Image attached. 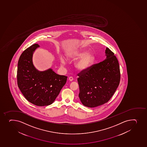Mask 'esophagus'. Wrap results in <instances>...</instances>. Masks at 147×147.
Masks as SVG:
<instances>
[{
	"mask_svg": "<svg viewBox=\"0 0 147 147\" xmlns=\"http://www.w3.org/2000/svg\"><path fill=\"white\" fill-rule=\"evenodd\" d=\"M69 80H70V81H72L73 80V78L72 77H69Z\"/></svg>",
	"mask_w": 147,
	"mask_h": 147,
	"instance_id": "obj_1",
	"label": "esophagus"
}]
</instances>
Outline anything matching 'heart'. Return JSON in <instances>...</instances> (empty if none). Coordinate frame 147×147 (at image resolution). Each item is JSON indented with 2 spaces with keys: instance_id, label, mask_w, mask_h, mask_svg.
<instances>
[{
  "instance_id": "obj_1",
  "label": "heart",
  "mask_w": 147,
  "mask_h": 147,
  "mask_svg": "<svg viewBox=\"0 0 147 147\" xmlns=\"http://www.w3.org/2000/svg\"><path fill=\"white\" fill-rule=\"evenodd\" d=\"M87 51L85 50H80L75 52L73 55L68 56V58L70 60H77L80 59L76 62L75 67L78 70L80 71H85L89 69L94 65L95 61V55L92 53H87ZM60 61L62 65L65 64V59L63 58H60Z\"/></svg>"
}]
</instances>
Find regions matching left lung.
I'll use <instances>...</instances> for the list:
<instances>
[{"mask_svg":"<svg viewBox=\"0 0 147 147\" xmlns=\"http://www.w3.org/2000/svg\"><path fill=\"white\" fill-rule=\"evenodd\" d=\"M107 58L78 74L79 96L84 106L94 108L108 102L120 84V66L114 53L107 48Z\"/></svg>","mask_w":147,"mask_h":147,"instance_id":"left-lung-1","label":"left lung"}]
</instances>
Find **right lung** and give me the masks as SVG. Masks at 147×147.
<instances>
[{"instance_id":"right-lung-1","label":"right lung","mask_w":147,"mask_h":147,"mask_svg":"<svg viewBox=\"0 0 147 147\" xmlns=\"http://www.w3.org/2000/svg\"><path fill=\"white\" fill-rule=\"evenodd\" d=\"M38 44L24 50L18 62L17 84L25 98L38 106L52 104L67 82V77L59 75L52 69L40 72L32 63V55Z\"/></svg>"}]
</instances>
